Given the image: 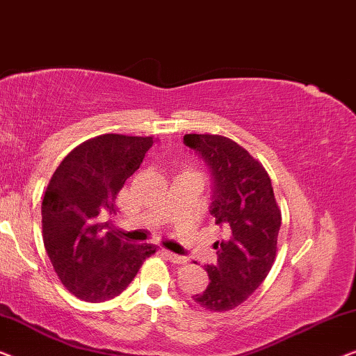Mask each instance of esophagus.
Listing matches in <instances>:
<instances>
[{
  "label": "esophagus",
  "mask_w": 356,
  "mask_h": 356,
  "mask_svg": "<svg viewBox=\"0 0 356 356\" xmlns=\"http://www.w3.org/2000/svg\"><path fill=\"white\" fill-rule=\"evenodd\" d=\"M164 254H166V258H168L171 263H177V264L187 263V258L180 257V254H176V253H172V252H168V250H164Z\"/></svg>",
  "instance_id": "obj_1"
}]
</instances>
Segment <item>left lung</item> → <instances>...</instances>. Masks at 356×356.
Instances as JSON below:
<instances>
[{"label": "left lung", "mask_w": 356, "mask_h": 356, "mask_svg": "<svg viewBox=\"0 0 356 356\" xmlns=\"http://www.w3.org/2000/svg\"><path fill=\"white\" fill-rule=\"evenodd\" d=\"M184 143L209 168V213L224 232V238L214 242L218 263L204 266L208 287L193 300L209 312H227L243 303L271 271L280 209L268 172L234 140L187 134Z\"/></svg>", "instance_id": "obj_1"}]
</instances>
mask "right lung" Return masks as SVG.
Returning a JSON list of instances; mask_svg holds the SVG:
<instances>
[{
  "instance_id": "add662e5",
  "label": "right lung",
  "mask_w": 356,
  "mask_h": 356,
  "mask_svg": "<svg viewBox=\"0 0 356 356\" xmlns=\"http://www.w3.org/2000/svg\"><path fill=\"white\" fill-rule=\"evenodd\" d=\"M152 137L104 134L87 140L63 159L42 203L43 243L59 280L85 302L118 297L156 252L130 243L99 214L116 213L118 193L153 147Z\"/></svg>"
}]
</instances>
